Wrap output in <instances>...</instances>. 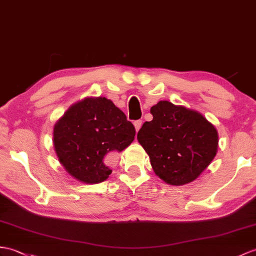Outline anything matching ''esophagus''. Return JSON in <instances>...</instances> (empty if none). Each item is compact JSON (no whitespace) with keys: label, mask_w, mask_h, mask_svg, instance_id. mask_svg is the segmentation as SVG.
Listing matches in <instances>:
<instances>
[{"label":"esophagus","mask_w":256,"mask_h":256,"mask_svg":"<svg viewBox=\"0 0 256 256\" xmlns=\"http://www.w3.org/2000/svg\"><path fill=\"white\" fill-rule=\"evenodd\" d=\"M134 126H135V130H136V132H138V130L140 128V126H142V120H136L135 122H134Z\"/></svg>","instance_id":"esophagus-1"}]
</instances>
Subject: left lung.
Listing matches in <instances>:
<instances>
[{"mask_svg": "<svg viewBox=\"0 0 256 256\" xmlns=\"http://www.w3.org/2000/svg\"><path fill=\"white\" fill-rule=\"evenodd\" d=\"M138 133L155 174L171 186L194 181L217 154L218 132L200 112L167 100L152 106Z\"/></svg>", "mask_w": 256, "mask_h": 256, "instance_id": "left-lung-1", "label": "left lung"}]
</instances>
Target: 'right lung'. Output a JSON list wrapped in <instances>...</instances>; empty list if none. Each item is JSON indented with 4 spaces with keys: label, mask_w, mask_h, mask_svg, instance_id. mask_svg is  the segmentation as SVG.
<instances>
[{
    "label": "right lung",
    "mask_w": 256,
    "mask_h": 256,
    "mask_svg": "<svg viewBox=\"0 0 256 256\" xmlns=\"http://www.w3.org/2000/svg\"><path fill=\"white\" fill-rule=\"evenodd\" d=\"M134 136V126L110 99L90 97L70 106L56 123L53 146L68 174L94 184L111 174L106 157L126 150Z\"/></svg>",
    "instance_id": "obj_1"
}]
</instances>
